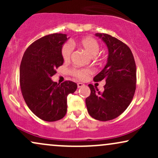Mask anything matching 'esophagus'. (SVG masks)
<instances>
[{"label": "esophagus", "mask_w": 158, "mask_h": 158, "mask_svg": "<svg viewBox=\"0 0 158 158\" xmlns=\"http://www.w3.org/2000/svg\"><path fill=\"white\" fill-rule=\"evenodd\" d=\"M77 86H78V88H81V87L82 86H84V84H82V83H81V82H79L77 84Z\"/></svg>", "instance_id": "esophagus-1"}]
</instances>
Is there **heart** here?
Here are the masks:
<instances>
[{"instance_id": "heart-1", "label": "heart", "mask_w": 158, "mask_h": 158, "mask_svg": "<svg viewBox=\"0 0 158 158\" xmlns=\"http://www.w3.org/2000/svg\"><path fill=\"white\" fill-rule=\"evenodd\" d=\"M77 44L92 56H96L99 51V43L91 36L82 38L78 41ZM73 49V45L70 43H65L63 45L61 48V56L64 61H68L70 59ZM71 73L77 79H84L90 73V70L86 68H73L72 69Z\"/></svg>"}]
</instances>
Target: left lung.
<instances>
[{
	"label": "left lung",
	"instance_id": "obj_1",
	"mask_svg": "<svg viewBox=\"0 0 158 158\" xmlns=\"http://www.w3.org/2000/svg\"><path fill=\"white\" fill-rule=\"evenodd\" d=\"M108 49V62L94 78V81L105 79L104 91L100 93L88 85L90 94L85 99L90 117L99 121L117 118L132 101L136 90L137 69L131 49L117 38L106 33H97Z\"/></svg>",
	"mask_w": 158,
	"mask_h": 158
}]
</instances>
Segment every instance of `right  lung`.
<instances>
[{
	"instance_id": "add662e5",
	"label": "right lung",
	"mask_w": 158,
	"mask_h": 158,
	"mask_svg": "<svg viewBox=\"0 0 158 158\" xmlns=\"http://www.w3.org/2000/svg\"><path fill=\"white\" fill-rule=\"evenodd\" d=\"M66 34L54 33L36 40L23 53L20 66V86L28 108L40 119L59 120L67 113V97L77 88V83L52 81L56 69L63 64L62 45Z\"/></svg>"
}]
</instances>
